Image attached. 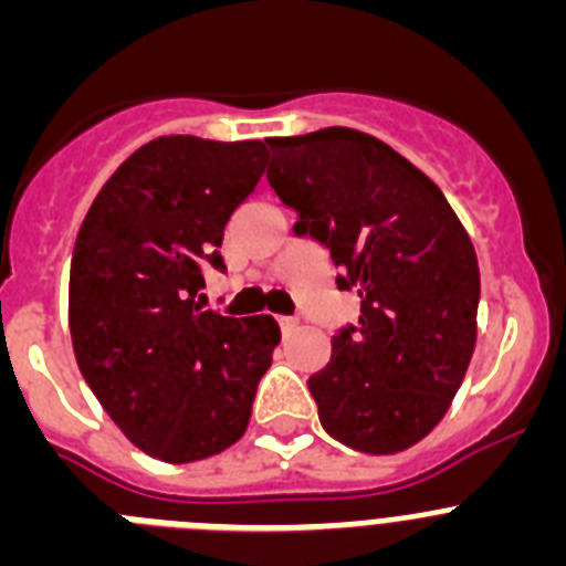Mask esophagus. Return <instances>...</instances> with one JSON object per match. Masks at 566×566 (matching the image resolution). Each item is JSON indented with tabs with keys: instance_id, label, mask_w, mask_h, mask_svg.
Instances as JSON below:
<instances>
[{
	"instance_id": "1",
	"label": "esophagus",
	"mask_w": 566,
	"mask_h": 566,
	"mask_svg": "<svg viewBox=\"0 0 566 566\" xmlns=\"http://www.w3.org/2000/svg\"><path fill=\"white\" fill-rule=\"evenodd\" d=\"M277 326H280V332L286 334V332H292L294 326H297V319H294V317H277Z\"/></svg>"
}]
</instances>
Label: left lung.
Segmentation results:
<instances>
[{
	"instance_id": "8db88e82",
	"label": "left lung",
	"mask_w": 566,
	"mask_h": 566,
	"mask_svg": "<svg viewBox=\"0 0 566 566\" xmlns=\"http://www.w3.org/2000/svg\"><path fill=\"white\" fill-rule=\"evenodd\" d=\"M269 187L317 240L357 323L308 377L319 424L363 453H397L439 424L476 345L479 263L437 184L374 135L326 127L266 138Z\"/></svg>"
}]
</instances>
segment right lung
Masks as SVG:
<instances>
[{"label": "right lung", "mask_w": 566, "mask_h": 566, "mask_svg": "<svg viewBox=\"0 0 566 566\" xmlns=\"http://www.w3.org/2000/svg\"><path fill=\"white\" fill-rule=\"evenodd\" d=\"M263 161V142L164 135L115 169L78 229L76 363L124 437L161 462H198L238 442L272 365V317L201 306L203 272L227 269L223 229Z\"/></svg>", "instance_id": "obj_1"}]
</instances>
